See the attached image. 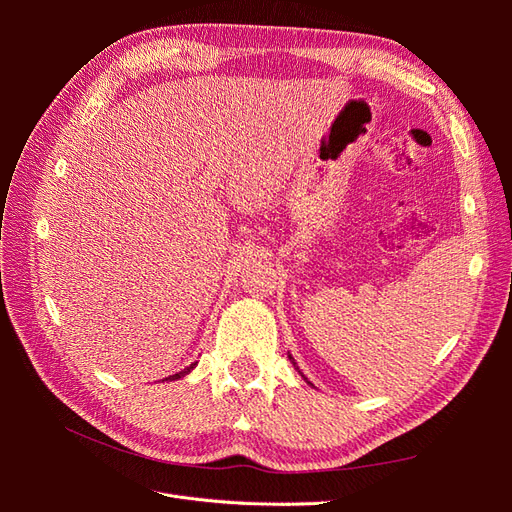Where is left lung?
Returning a JSON list of instances; mask_svg holds the SVG:
<instances>
[{"instance_id":"obj_1","label":"left lung","mask_w":512,"mask_h":512,"mask_svg":"<svg viewBox=\"0 0 512 512\" xmlns=\"http://www.w3.org/2000/svg\"><path fill=\"white\" fill-rule=\"evenodd\" d=\"M290 359H292V356H290Z\"/></svg>"}]
</instances>
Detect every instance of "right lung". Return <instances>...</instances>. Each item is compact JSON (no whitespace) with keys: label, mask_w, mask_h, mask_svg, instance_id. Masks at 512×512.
Wrapping results in <instances>:
<instances>
[{"label":"right lung","mask_w":512,"mask_h":512,"mask_svg":"<svg viewBox=\"0 0 512 512\" xmlns=\"http://www.w3.org/2000/svg\"><path fill=\"white\" fill-rule=\"evenodd\" d=\"M194 365H196V363H192V365H190V367H185V369H183V371H179V374H175V376H170V380H177V378H181V376H185V374H188V371H190V369H192V367H194Z\"/></svg>","instance_id":"right-lung-1"}]
</instances>
